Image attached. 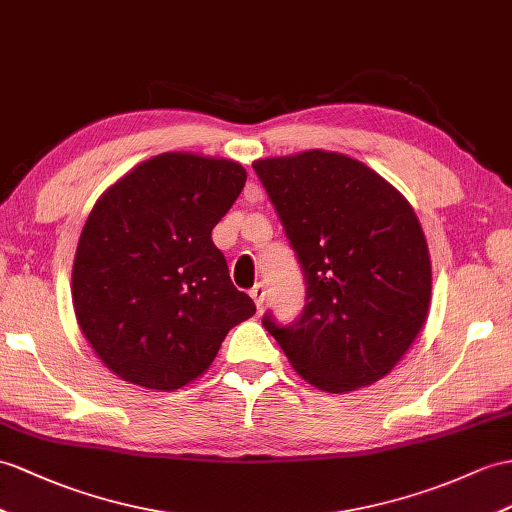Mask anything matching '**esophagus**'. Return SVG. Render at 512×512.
<instances>
[{"instance_id":"34e87169","label":"esophagus","mask_w":512,"mask_h":512,"mask_svg":"<svg viewBox=\"0 0 512 512\" xmlns=\"http://www.w3.org/2000/svg\"><path fill=\"white\" fill-rule=\"evenodd\" d=\"M249 295H252V299H254V304H256V308L260 310L263 308V304H265V295H267V291H265V284L263 282H258L252 291H249Z\"/></svg>"}]
</instances>
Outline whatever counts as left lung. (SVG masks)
I'll list each match as a JSON object with an SVG mask.
<instances>
[{
  "label": "left lung",
  "instance_id": "obj_1",
  "mask_svg": "<svg viewBox=\"0 0 512 512\" xmlns=\"http://www.w3.org/2000/svg\"><path fill=\"white\" fill-rule=\"evenodd\" d=\"M306 280L289 326H263L306 382L328 393L384 378L430 308L428 243L406 197L345 154L310 149L254 162Z\"/></svg>",
  "mask_w": 512,
  "mask_h": 512
}]
</instances>
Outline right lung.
I'll use <instances>...</instances> for the list:
<instances>
[{
	"mask_svg": "<svg viewBox=\"0 0 512 512\" xmlns=\"http://www.w3.org/2000/svg\"><path fill=\"white\" fill-rule=\"evenodd\" d=\"M245 180L234 160L167 152L95 202L73 260V310L121 380L180 389L210 367L230 328L256 313L210 236Z\"/></svg>",
	"mask_w": 512,
	"mask_h": 512,
	"instance_id": "1",
	"label": "right lung"
}]
</instances>
